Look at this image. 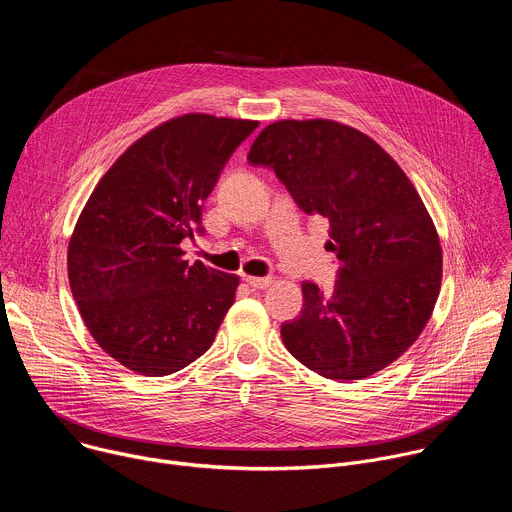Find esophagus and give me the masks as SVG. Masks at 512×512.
I'll use <instances>...</instances> for the list:
<instances>
[{
  "label": "esophagus",
  "instance_id": "1",
  "mask_svg": "<svg viewBox=\"0 0 512 512\" xmlns=\"http://www.w3.org/2000/svg\"><path fill=\"white\" fill-rule=\"evenodd\" d=\"M245 281L251 285V287H255V289H265V287H269L271 285V277H245Z\"/></svg>",
  "mask_w": 512,
  "mask_h": 512
}]
</instances>
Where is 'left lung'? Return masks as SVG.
Returning <instances> with one entry per match:
<instances>
[{
  "mask_svg": "<svg viewBox=\"0 0 512 512\" xmlns=\"http://www.w3.org/2000/svg\"><path fill=\"white\" fill-rule=\"evenodd\" d=\"M247 162L326 218L338 259L330 294L302 283L300 316L281 324L285 348L334 381L385 369L425 328L442 283L440 239L413 184L377 141L326 119L267 125Z\"/></svg>",
  "mask_w": 512,
  "mask_h": 512,
  "instance_id": "left-lung-1",
  "label": "left lung"
}]
</instances>
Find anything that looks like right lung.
I'll return each mask as SVG.
<instances>
[{"label":"right lung","mask_w":512,"mask_h":512,"mask_svg":"<svg viewBox=\"0 0 512 512\" xmlns=\"http://www.w3.org/2000/svg\"><path fill=\"white\" fill-rule=\"evenodd\" d=\"M257 121L190 113L137 139L93 190L68 245V281L97 344L145 377L202 356L239 277L188 265L204 200Z\"/></svg>","instance_id":"obj_1"}]
</instances>
